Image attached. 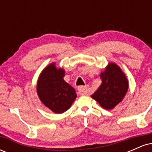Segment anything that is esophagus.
I'll use <instances>...</instances> for the list:
<instances>
[{"instance_id":"esophagus-1","label":"esophagus","mask_w":152,"mask_h":152,"mask_svg":"<svg viewBox=\"0 0 152 152\" xmlns=\"http://www.w3.org/2000/svg\"><path fill=\"white\" fill-rule=\"evenodd\" d=\"M78 92L81 95H86L87 94V88L85 86H80L78 88Z\"/></svg>"}]
</instances>
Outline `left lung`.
Returning <instances> with one entry per match:
<instances>
[{"label":"left lung","instance_id":"1","mask_svg":"<svg viewBox=\"0 0 152 152\" xmlns=\"http://www.w3.org/2000/svg\"><path fill=\"white\" fill-rule=\"evenodd\" d=\"M102 84L91 97L104 109L111 110L119 104L126 95L129 88L127 78L114 63H110L105 71L100 74Z\"/></svg>","mask_w":152,"mask_h":152}]
</instances>
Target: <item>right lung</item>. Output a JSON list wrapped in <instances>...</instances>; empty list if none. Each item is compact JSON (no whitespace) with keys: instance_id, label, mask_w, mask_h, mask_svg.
Returning a JSON list of instances; mask_svg holds the SVG:
<instances>
[{"instance_id":"right-lung-1","label":"right lung","mask_w":152,"mask_h":152,"mask_svg":"<svg viewBox=\"0 0 152 152\" xmlns=\"http://www.w3.org/2000/svg\"><path fill=\"white\" fill-rule=\"evenodd\" d=\"M65 71L57 69L55 63L42 71L37 82V94L41 102L56 114L67 111L76 99V91L64 80Z\"/></svg>"}]
</instances>
